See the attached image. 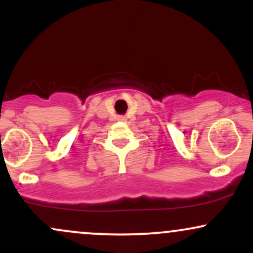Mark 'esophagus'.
I'll use <instances>...</instances> for the list:
<instances>
[{"label": "esophagus", "instance_id": "obj_1", "mask_svg": "<svg viewBox=\"0 0 253 253\" xmlns=\"http://www.w3.org/2000/svg\"><path fill=\"white\" fill-rule=\"evenodd\" d=\"M120 120H126V119H125V117H120Z\"/></svg>", "mask_w": 253, "mask_h": 253}]
</instances>
